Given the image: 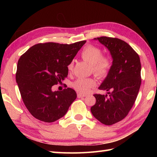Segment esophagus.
<instances>
[{
	"instance_id": "obj_1",
	"label": "esophagus",
	"mask_w": 157,
	"mask_h": 157,
	"mask_svg": "<svg viewBox=\"0 0 157 157\" xmlns=\"http://www.w3.org/2000/svg\"><path fill=\"white\" fill-rule=\"evenodd\" d=\"M85 96H86V94H80V93H79V94H78V98H83V97H85Z\"/></svg>"
}]
</instances>
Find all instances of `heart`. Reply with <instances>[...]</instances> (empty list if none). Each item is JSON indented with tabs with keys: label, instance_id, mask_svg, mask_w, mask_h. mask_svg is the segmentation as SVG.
<instances>
[{
	"label": "heart",
	"instance_id": "heart-1",
	"mask_svg": "<svg viewBox=\"0 0 157 157\" xmlns=\"http://www.w3.org/2000/svg\"><path fill=\"white\" fill-rule=\"evenodd\" d=\"M84 61L91 65V70L98 78H105L108 75L112 67V59L107 55H102L101 48L92 44H88L83 48L80 54ZM69 71L73 69V63H69ZM96 85V81L93 78H78L73 82L72 87L76 91L83 94L88 93L90 90Z\"/></svg>",
	"mask_w": 157,
	"mask_h": 157
}]
</instances>
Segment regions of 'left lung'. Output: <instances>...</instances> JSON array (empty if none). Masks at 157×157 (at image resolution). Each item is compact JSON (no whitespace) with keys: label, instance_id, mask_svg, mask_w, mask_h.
<instances>
[{"label":"left lung","instance_id":"obj_1","mask_svg":"<svg viewBox=\"0 0 157 157\" xmlns=\"http://www.w3.org/2000/svg\"><path fill=\"white\" fill-rule=\"evenodd\" d=\"M111 52L113 65L98 88L108 94H94L96 103L91 107L93 116L106 125L124 119L132 108L141 85V63L139 55L128 43L106 36L94 38Z\"/></svg>","mask_w":157,"mask_h":157}]
</instances>
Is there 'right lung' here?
I'll return each instance as SVG.
<instances>
[{"label": "right lung", "instance_id": "right-lung-1", "mask_svg": "<svg viewBox=\"0 0 157 157\" xmlns=\"http://www.w3.org/2000/svg\"><path fill=\"white\" fill-rule=\"evenodd\" d=\"M86 40L71 44L40 43L19 58L16 82L23 103L33 117L46 123L54 122L67 112L77 94L67 88L52 91V86L67 77V66Z\"/></svg>", "mask_w": 157, "mask_h": 157}]
</instances>
